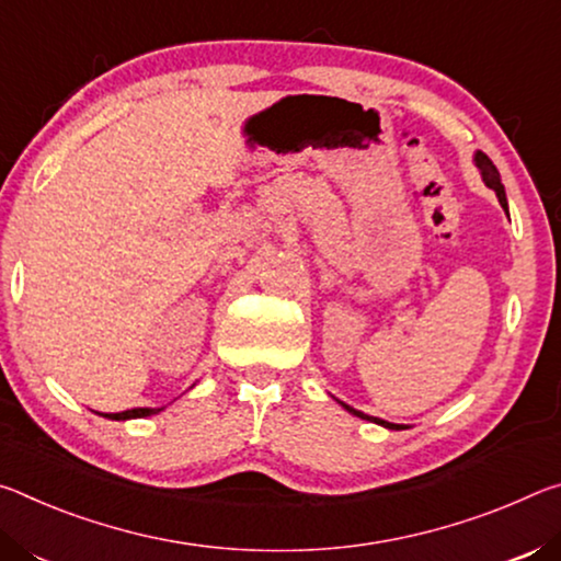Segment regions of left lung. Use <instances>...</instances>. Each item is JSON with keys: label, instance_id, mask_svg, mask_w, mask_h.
<instances>
[{"label": "left lung", "instance_id": "obj_1", "mask_svg": "<svg viewBox=\"0 0 561 561\" xmlns=\"http://www.w3.org/2000/svg\"><path fill=\"white\" fill-rule=\"evenodd\" d=\"M474 163H477V169L482 171V181L488 183V186L494 191V194H497L502 208L507 210V196H504V186H502V181H500V171H497V167H494V163L490 161V156H488V153H482V151H477V153H474ZM341 405H343L347 412H353V415L363 417V420L378 422V425H382V427H390V430H402L400 425H392V422H388V420H380V417H370V415H365V412L355 410V408H351V405H345V402H341Z\"/></svg>", "mask_w": 561, "mask_h": 561}]
</instances>
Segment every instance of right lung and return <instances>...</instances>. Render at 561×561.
<instances>
[{
	"mask_svg": "<svg viewBox=\"0 0 561 561\" xmlns=\"http://www.w3.org/2000/svg\"><path fill=\"white\" fill-rule=\"evenodd\" d=\"M161 412V408H134V410H124V412H112V415H104L108 420H131V417H149Z\"/></svg>",
	"mask_w": 561,
	"mask_h": 561,
	"instance_id": "obj_1",
	"label": "right lung"
}]
</instances>
